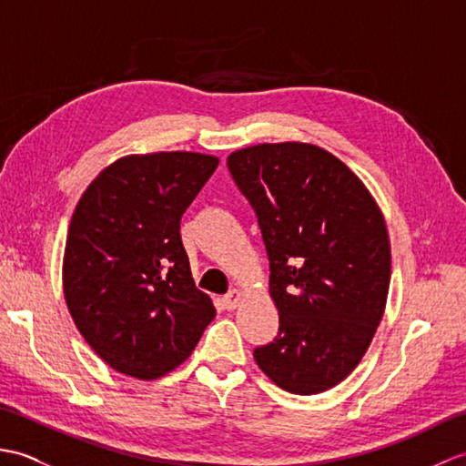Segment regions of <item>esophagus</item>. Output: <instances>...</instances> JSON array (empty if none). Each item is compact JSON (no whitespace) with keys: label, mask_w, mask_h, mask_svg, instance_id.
Listing matches in <instances>:
<instances>
[{"label":"esophagus","mask_w":466,"mask_h":466,"mask_svg":"<svg viewBox=\"0 0 466 466\" xmlns=\"http://www.w3.org/2000/svg\"><path fill=\"white\" fill-rule=\"evenodd\" d=\"M240 299H242V294H240L238 290H230V292H228V294L224 296V299H222L224 309H228V310L236 309V306H238V302H240Z\"/></svg>","instance_id":"esophagus-1"}]
</instances>
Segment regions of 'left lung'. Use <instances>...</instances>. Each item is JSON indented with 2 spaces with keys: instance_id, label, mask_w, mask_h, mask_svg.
I'll list each match as a JSON object with an SVG mask.
<instances>
[{
  "instance_id": "left-lung-1",
  "label": "left lung",
  "mask_w": 466,
  "mask_h": 466,
  "mask_svg": "<svg viewBox=\"0 0 466 466\" xmlns=\"http://www.w3.org/2000/svg\"><path fill=\"white\" fill-rule=\"evenodd\" d=\"M228 170L258 218L280 316L254 359L284 390H329L360 362L382 319L384 218L359 177L319 146H250L230 154Z\"/></svg>"
}]
</instances>
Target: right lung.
<instances>
[{
	"instance_id": "right-lung-1",
	"label": "right lung",
	"mask_w": 466,
	"mask_h": 466,
	"mask_svg": "<svg viewBox=\"0 0 466 466\" xmlns=\"http://www.w3.org/2000/svg\"><path fill=\"white\" fill-rule=\"evenodd\" d=\"M218 157L127 156L87 186L69 224L64 294L86 342L114 370L160 379L192 354L214 319L196 289L180 220Z\"/></svg>"
}]
</instances>
